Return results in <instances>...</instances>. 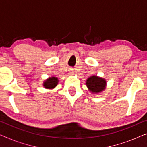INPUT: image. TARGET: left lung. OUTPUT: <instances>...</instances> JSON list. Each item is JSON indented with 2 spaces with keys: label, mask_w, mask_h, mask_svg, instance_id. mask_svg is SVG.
<instances>
[{
  "label": "left lung",
  "mask_w": 147,
  "mask_h": 147,
  "mask_svg": "<svg viewBox=\"0 0 147 147\" xmlns=\"http://www.w3.org/2000/svg\"><path fill=\"white\" fill-rule=\"evenodd\" d=\"M86 84L88 89L92 93H99L104 90L106 86V81L104 78L93 75L86 80Z\"/></svg>",
  "instance_id": "left-lung-1"
}]
</instances>
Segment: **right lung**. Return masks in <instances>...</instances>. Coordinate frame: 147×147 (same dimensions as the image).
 Instances as JSON below:
<instances>
[{
	"mask_svg": "<svg viewBox=\"0 0 147 147\" xmlns=\"http://www.w3.org/2000/svg\"><path fill=\"white\" fill-rule=\"evenodd\" d=\"M59 82L58 78L55 76H51V77L48 78L43 82V86L47 89H53L56 87Z\"/></svg>",
	"mask_w": 147,
	"mask_h": 147,
	"instance_id": "1",
	"label": "right lung"
}]
</instances>
